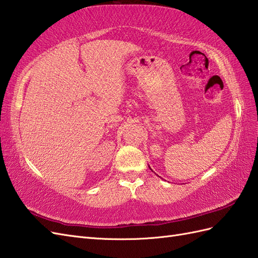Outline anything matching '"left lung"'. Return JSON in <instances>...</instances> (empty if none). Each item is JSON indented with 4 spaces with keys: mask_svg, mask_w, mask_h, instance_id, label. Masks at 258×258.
Instances as JSON below:
<instances>
[{
    "mask_svg": "<svg viewBox=\"0 0 258 258\" xmlns=\"http://www.w3.org/2000/svg\"><path fill=\"white\" fill-rule=\"evenodd\" d=\"M148 167H149V166H148ZM149 168H150V167H149Z\"/></svg>",
    "mask_w": 258,
    "mask_h": 258,
    "instance_id": "1",
    "label": "left lung"
}]
</instances>
